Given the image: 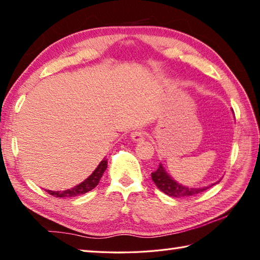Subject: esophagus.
<instances>
[{
	"mask_svg": "<svg viewBox=\"0 0 260 260\" xmlns=\"http://www.w3.org/2000/svg\"><path fill=\"white\" fill-rule=\"evenodd\" d=\"M131 138L135 142H138V141H142L145 138V132H143L142 129H136L134 132H132L131 134Z\"/></svg>",
	"mask_w": 260,
	"mask_h": 260,
	"instance_id": "34e87169",
	"label": "esophagus"
}]
</instances>
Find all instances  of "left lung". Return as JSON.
<instances>
[{"mask_svg":"<svg viewBox=\"0 0 260 260\" xmlns=\"http://www.w3.org/2000/svg\"><path fill=\"white\" fill-rule=\"evenodd\" d=\"M151 177H152V181L154 182L155 185L158 186L160 191H162L164 193H166L167 196L174 197V198H185V197L194 196V194H198V193L204 192L210 186L215 185V184H211V185L208 187H201V188H191V187L183 186L181 184H178L177 182L174 181V179L168 175L166 171L164 169V167L161 166V164L159 165L157 171H154L152 174H151Z\"/></svg>","mask_w":260,"mask_h":260,"instance_id":"8db88e82","label":"left lung"}]
</instances>
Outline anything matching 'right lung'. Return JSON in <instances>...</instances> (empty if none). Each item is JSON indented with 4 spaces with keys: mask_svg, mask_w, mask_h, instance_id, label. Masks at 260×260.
I'll return each mask as SVG.
<instances>
[{
    "mask_svg": "<svg viewBox=\"0 0 260 260\" xmlns=\"http://www.w3.org/2000/svg\"><path fill=\"white\" fill-rule=\"evenodd\" d=\"M107 164H108V161L106 159L102 160V161L99 164V166L95 171L91 174V176L85 179L83 183L78 184L77 186L72 187V188H69V190H66L62 192L48 191V193L51 196L56 197V198H64V197L72 198V197H77L79 194H84V193L93 190V188L98 185L102 175H103V173H105V171L107 169V166H108Z\"/></svg>",
    "mask_w": 260,
    "mask_h": 260,
    "instance_id": "right-lung-1",
    "label": "right lung"
}]
</instances>
